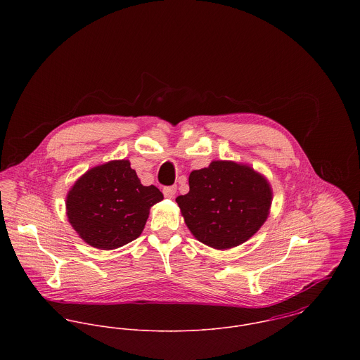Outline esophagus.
Segmentation results:
<instances>
[{"label":"esophagus","instance_id":"34e87169","mask_svg":"<svg viewBox=\"0 0 360 360\" xmlns=\"http://www.w3.org/2000/svg\"><path fill=\"white\" fill-rule=\"evenodd\" d=\"M177 191V187L176 186H169V187H165L163 188V195L167 197V198H173L174 194Z\"/></svg>","mask_w":360,"mask_h":360}]
</instances>
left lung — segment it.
<instances>
[{"mask_svg":"<svg viewBox=\"0 0 360 360\" xmlns=\"http://www.w3.org/2000/svg\"><path fill=\"white\" fill-rule=\"evenodd\" d=\"M190 191L176 202L193 236L214 250L250 240L266 221L273 193L264 176L233 160L193 170Z\"/></svg>","mask_w":360,"mask_h":360,"instance_id":"left-lung-1","label":"left lung"}]
</instances>
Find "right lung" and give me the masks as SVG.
<instances>
[{
	"instance_id": "right-lung-1",
	"label": "right lung",
	"mask_w": 360,
	"mask_h": 360,
	"mask_svg": "<svg viewBox=\"0 0 360 360\" xmlns=\"http://www.w3.org/2000/svg\"><path fill=\"white\" fill-rule=\"evenodd\" d=\"M162 200L155 186L141 184L129 160H110L87 170L73 184L66 214L89 245L109 251L140 237L151 206Z\"/></svg>"
}]
</instances>
